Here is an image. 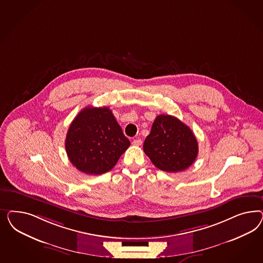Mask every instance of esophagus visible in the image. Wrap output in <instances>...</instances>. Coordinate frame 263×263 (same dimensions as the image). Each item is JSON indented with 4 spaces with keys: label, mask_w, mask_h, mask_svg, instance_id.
Returning <instances> with one entry per match:
<instances>
[{
    "label": "esophagus",
    "mask_w": 263,
    "mask_h": 263,
    "mask_svg": "<svg viewBox=\"0 0 263 263\" xmlns=\"http://www.w3.org/2000/svg\"><path fill=\"white\" fill-rule=\"evenodd\" d=\"M142 140L141 139H135L133 142H132V144L133 145H136V146H139V145H141L142 144Z\"/></svg>",
    "instance_id": "34e87169"
}]
</instances>
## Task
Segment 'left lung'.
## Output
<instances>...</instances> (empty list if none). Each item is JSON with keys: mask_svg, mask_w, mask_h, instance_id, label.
<instances>
[{"mask_svg": "<svg viewBox=\"0 0 263 263\" xmlns=\"http://www.w3.org/2000/svg\"><path fill=\"white\" fill-rule=\"evenodd\" d=\"M143 152L153 165L167 173L182 172L198 156V141L191 129L168 115L156 117L151 134L145 138Z\"/></svg>", "mask_w": 263, "mask_h": 263, "instance_id": "left-lung-1", "label": "left lung"}]
</instances>
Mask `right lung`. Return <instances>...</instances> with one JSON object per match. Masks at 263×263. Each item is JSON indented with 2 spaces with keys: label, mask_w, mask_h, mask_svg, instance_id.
Wrapping results in <instances>:
<instances>
[{
  "label": "right lung",
  "mask_w": 263,
  "mask_h": 263,
  "mask_svg": "<svg viewBox=\"0 0 263 263\" xmlns=\"http://www.w3.org/2000/svg\"><path fill=\"white\" fill-rule=\"evenodd\" d=\"M130 145L111 110L87 107L68 128L65 149L72 164L87 175L111 171Z\"/></svg>",
  "instance_id": "right-lung-1"
}]
</instances>
